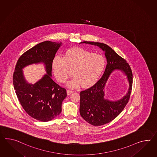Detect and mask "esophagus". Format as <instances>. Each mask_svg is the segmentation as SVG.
<instances>
[{"mask_svg": "<svg viewBox=\"0 0 157 157\" xmlns=\"http://www.w3.org/2000/svg\"><path fill=\"white\" fill-rule=\"evenodd\" d=\"M73 92V91L72 90H67V94L68 95H70L71 93H72Z\"/></svg>", "mask_w": 157, "mask_h": 157, "instance_id": "obj_1", "label": "esophagus"}]
</instances>
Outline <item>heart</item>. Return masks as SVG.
Here are the masks:
<instances>
[{
    "instance_id": "b5f03b06",
    "label": "heart",
    "mask_w": 157,
    "mask_h": 157,
    "mask_svg": "<svg viewBox=\"0 0 157 157\" xmlns=\"http://www.w3.org/2000/svg\"><path fill=\"white\" fill-rule=\"evenodd\" d=\"M106 61L104 57L81 48L71 49L64 57L57 55L52 61L55 76L60 82H64L73 69L74 77L67 83V86L76 88L80 85L88 88L94 84L104 71Z\"/></svg>"
}]
</instances>
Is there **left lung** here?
Returning a JSON list of instances; mask_svg holds the SVG:
<instances>
[{
  "mask_svg": "<svg viewBox=\"0 0 157 157\" xmlns=\"http://www.w3.org/2000/svg\"><path fill=\"white\" fill-rule=\"evenodd\" d=\"M80 43L97 45L105 52L107 65L104 73L95 84L81 92L80 106L81 116L89 124L93 126L105 125L116 118L129 101L133 84L132 69L126 61L108 45L92 41ZM115 70H121L127 76L129 87L126 96L121 99L110 101L105 98L103 89L110 74Z\"/></svg>",
  "mask_w": 157,
  "mask_h": 157,
  "instance_id": "1",
  "label": "left lung"
}]
</instances>
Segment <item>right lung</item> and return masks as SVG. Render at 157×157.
<instances>
[{
  "label": "right lung",
  "instance_id": "1",
  "mask_svg": "<svg viewBox=\"0 0 157 157\" xmlns=\"http://www.w3.org/2000/svg\"><path fill=\"white\" fill-rule=\"evenodd\" d=\"M61 43L45 41L29 49L19 57L13 75L16 96L24 110L38 121L47 122L59 116L66 89L53 81L52 61ZM44 63L47 74L34 85L25 80L22 69L32 63Z\"/></svg>",
  "mask_w": 157,
  "mask_h": 157
}]
</instances>
